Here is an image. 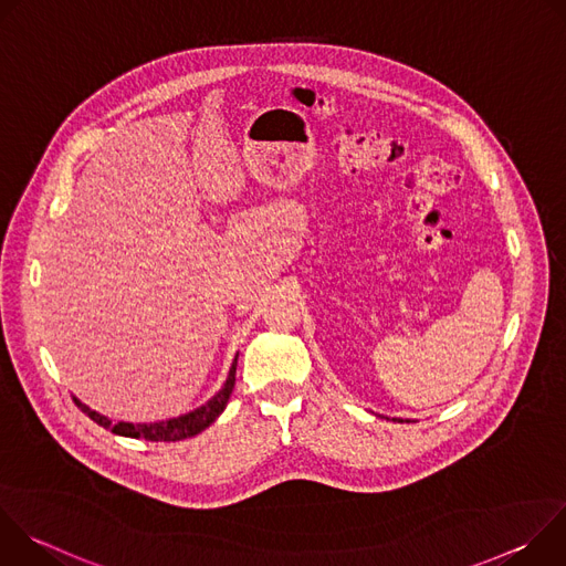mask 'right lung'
<instances>
[{
  "mask_svg": "<svg viewBox=\"0 0 566 566\" xmlns=\"http://www.w3.org/2000/svg\"><path fill=\"white\" fill-rule=\"evenodd\" d=\"M234 369H237V358H234V363L230 367V374H228V380H226L223 389L214 398H210L206 406H201L199 410H195V412H190L186 417L170 419V421H160V423H136V426L134 423H112L107 417L90 410L85 402H80L77 398H73V402L92 421H96L103 428H109L114 434L132 437V439H145V441H184V439L195 437L201 430H206L226 410V402H228V398L232 394V387H234Z\"/></svg>",
  "mask_w": 566,
  "mask_h": 566,
  "instance_id": "add662e5",
  "label": "right lung"
}]
</instances>
